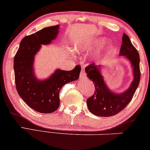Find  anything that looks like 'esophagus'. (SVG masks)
I'll return each instance as SVG.
<instances>
[{"instance_id": "obj_1", "label": "esophagus", "mask_w": 150, "mask_h": 150, "mask_svg": "<svg viewBox=\"0 0 150 150\" xmlns=\"http://www.w3.org/2000/svg\"><path fill=\"white\" fill-rule=\"evenodd\" d=\"M80 78H81V79H85V78H86V74H85V70H84V69H83V68H82V69H81Z\"/></svg>"}]
</instances>
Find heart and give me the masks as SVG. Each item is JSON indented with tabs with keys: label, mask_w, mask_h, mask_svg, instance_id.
<instances>
[{
	"label": "heart",
	"mask_w": 150,
	"mask_h": 150,
	"mask_svg": "<svg viewBox=\"0 0 150 150\" xmlns=\"http://www.w3.org/2000/svg\"><path fill=\"white\" fill-rule=\"evenodd\" d=\"M106 40L104 38H101V39H98L96 41H95L92 44H87V45H83L78 46L77 47V50L79 52H89L91 49H92L93 47H96L97 45H100L103 44L104 42H105Z\"/></svg>",
	"instance_id": "obj_1"
}]
</instances>
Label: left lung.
Instances as JSON below:
<instances>
[{
	"instance_id": "obj_1",
	"label": "left lung",
	"mask_w": 150,
	"mask_h": 150,
	"mask_svg": "<svg viewBox=\"0 0 150 150\" xmlns=\"http://www.w3.org/2000/svg\"><path fill=\"white\" fill-rule=\"evenodd\" d=\"M119 55L125 56L130 61L134 74L130 87L122 93L117 94L110 90L101 73L102 65L93 63L85 67L87 76L93 81L95 87L94 93L87 99L88 110L94 115L108 117L119 113L129 103L139 86L141 79L139 54L125 33L122 38Z\"/></svg>"
}]
</instances>
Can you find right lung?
Listing matches in <instances>:
<instances>
[{
    "label": "right lung",
    "mask_w": 150,
    "mask_h": 150,
    "mask_svg": "<svg viewBox=\"0 0 150 150\" xmlns=\"http://www.w3.org/2000/svg\"><path fill=\"white\" fill-rule=\"evenodd\" d=\"M59 25L47 27L24 37L13 60L15 83L19 96L28 105L42 114L55 112L60 106L59 92L67 83L79 79L81 67L72 70L56 69L43 81L36 79L33 64L41 45H48L58 34Z\"/></svg>",
    "instance_id": "1"
}]
</instances>
